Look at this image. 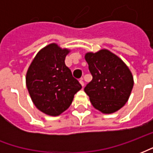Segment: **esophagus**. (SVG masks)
I'll list each match as a JSON object with an SVG mask.
<instances>
[{"instance_id": "1", "label": "esophagus", "mask_w": 153, "mask_h": 153, "mask_svg": "<svg viewBox=\"0 0 153 153\" xmlns=\"http://www.w3.org/2000/svg\"><path fill=\"white\" fill-rule=\"evenodd\" d=\"M79 83H80V84H81V85H82V86H84V82H83V79H79Z\"/></svg>"}]
</instances>
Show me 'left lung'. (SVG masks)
<instances>
[{
    "mask_svg": "<svg viewBox=\"0 0 153 153\" xmlns=\"http://www.w3.org/2000/svg\"><path fill=\"white\" fill-rule=\"evenodd\" d=\"M85 60L93 79L84 92L92 105L104 114L117 111L130 96L134 86L131 71L120 57L106 49L88 52Z\"/></svg>",
    "mask_w": 153,
    "mask_h": 153,
    "instance_id": "8db88e82",
    "label": "left lung"
}]
</instances>
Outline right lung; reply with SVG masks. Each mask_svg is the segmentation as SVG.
<instances>
[{
  "mask_svg": "<svg viewBox=\"0 0 153 153\" xmlns=\"http://www.w3.org/2000/svg\"><path fill=\"white\" fill-rule=\"evenodd\" d=\"M70 51L51 43L36 55L26 74V86L35 106L42 112L56 116L66 111L74 94L82 88L65 65Z\"/></svg>",
  "mask_w": 153,
  "mask_h": 153,
  "instance_id": "right-lung-1",
  "label": "right lung"
}]
</instances>
